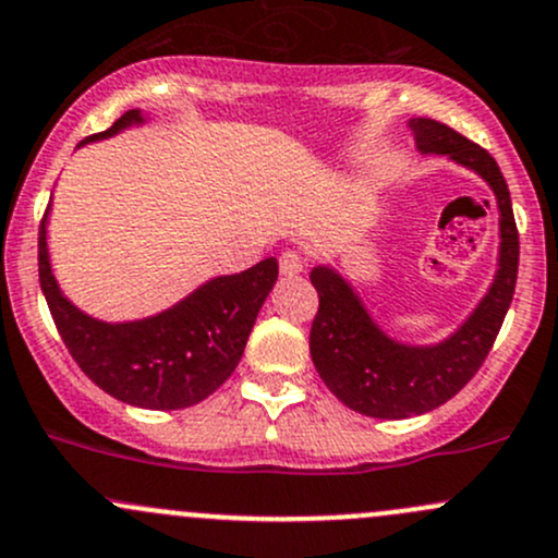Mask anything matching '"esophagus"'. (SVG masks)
<instances>
[{
	"label": "esophagus",
	"instance_id": "34e87169",
	"mask_svg": "<svg viewBox=\"0 0 558 558\" xmlns=\"http://www.w3.org/2000/svg\"><path fill=\"white\" fill-rule=\"evenodd\" d=\"M279 268L284 277H298L306 268V260H303V255L298 250H284L279 257Z\"/></svg>",
	"mask_w": 558,
	"mask_h": 558
}]
</instances>
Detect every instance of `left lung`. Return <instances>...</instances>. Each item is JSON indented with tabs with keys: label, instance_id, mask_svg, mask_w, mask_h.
Instances as JSON below:
<instances>
[{
	"label": "left lung",
	"instance_id": "8db88e82",
	"mask_svg": "<svg viewBox=\"0 0 558 558\" xmlns=\"http://www.w3.org/2000/svg\"><path fill=\"white\" fill-rule=\"evenodd\" d=\"M408 129L418 153L449 158L492 187L499 211L497 271L478 306L444 341L408 343L373 319L338 268H312L308 277L319 292V312L308 336L314 367L343 405L373 418L422 416L451 400L484 365L519 277V231L497 160L438 120L411 118Z\"/></svg>",
	"mask_w": 558,
	"mask_h": 558
}]
</instances>
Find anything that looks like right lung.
Instances as JSON below:
<instances>
[{
	"label": "right lung",
	"mask_w": 558,
	"mask_h": 558,
	"mask_svg": "<svg viewBox=\"0 0 558 558\" xmlns=\"http://www.w3.org/2000/svg\"><path fill=\"white\" fill-rule=\"evenodd\" d=\"M145 123L142 109H129L83 145ZM277 277V257H266L241 274L206 279L153 317L105 322L64 295L50 263L48 215L39 228V287L69 354L96 387L120 403L147 411L195 405L228 381Z\"/></svg>",
	"instance_id": "obj_1"
}]
</instances>
